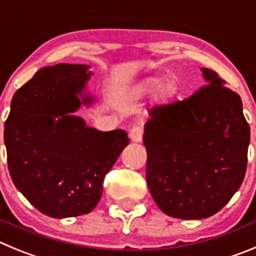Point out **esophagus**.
Segmentation results:
<instances>
[{"label": "esophagus", "instance_id": "1", "mask_svg": "<svg viewBox=\"0 0 256 256\" xmlns=\"http://www.w3.org/2000/svg\"><path fill=\"white\" fill-rule=\"evenodd\" d=\"M142 135H144V130L142 126L135 125L131 128L130 130V139L135 142H140L142 140Z\"/></svg>", "mask_w": 256, "mask_h": 256}]
</instances>
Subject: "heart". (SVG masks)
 I'll list each match as a JSON object with an SVG mask.
<instances>
[{
	"label": "heart",
	"mask_w": 256,
	"mask_h": 256,
	"mask_svg": "<svg viewBox=\"0 0 256 256\" xmlns=\"http://www.w3.org/2000/svg\"><path fill=\"white\" fill-rule=\"evenodd\" d=\"M156 86H158V80H154V78H152V80H148L146 82L144 83V86H142V90H154Z\"/></svg>",
	"instance_id": "obj_1"
}]
</instances>
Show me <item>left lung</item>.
Returning <instances> with one entry per match:
<instances>
[{
	"instance_id": "left-lung-1",
	"label": "left lung",
	"mask_w": 256,
	"mask_h": 256,
	"mask_svg": "<svg viewBox=\"0 0 256 256\" xmlns=\"http://www.w3.org/2000/svg\"><path fill=\"white\" fill-rule=\"evenodd\" d=\"M183 101L150 108L145 124L146 182L155 204L182 220L217 214L240 188L250 128L240 96L216 72Z\"/></svg>"
}]
</instances>
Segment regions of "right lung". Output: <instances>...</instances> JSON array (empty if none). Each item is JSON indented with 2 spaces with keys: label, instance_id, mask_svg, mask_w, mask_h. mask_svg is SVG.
Here are the masks:
<instances>
[{
  "label": "right lung",
  "instance_id": "add662e5",
  "mask_svg": "<svg viewBox=\"0 0 256 256\" xmlns=\"http://www.w3.org/2000/svg\"><path fill=\"white\" fill-rule=\"evenodd\" d=\"M88 68L62 63L38 70L16 90L4 122L12 182L35 208L56 218L97 206L104 176L130 142L121 128L102 132L69 114L80 108Z\"/></svg>",
  "mask_w": 256,
  "mask_h": 256
}]
</instances>
